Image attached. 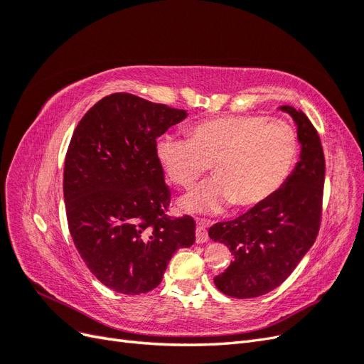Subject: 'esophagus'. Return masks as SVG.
<instances>
[{
    "label": "esophagus",
    "mask_w": 364,
    "mask_h": 364,
    "mask_svg": "<svg viewBox=\"0 0 364 364\" xmlns=\"http://www.w3.org/2000/svg\"><path fill=\"white\" fill-rule=\"evenodd\" d=\"M196 241H197V243H206V241H208L206 226L202 222L197 223V228H196Z\"/></svg>",
    "instance_id": "1"
}]
</instances>
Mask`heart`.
<instances>
[{"label": "heart", "mask_w": 364, "mask_h": 364, "mask_svg": "<svg viewBox=\"0 0 364 364\" xmlns=\"http://www.w3.org/2000/svg\"><path fill=\"white\" fill-rule=\"evenodd\" d=\"M156 159L168 179L190 188L213 165L214 181L186 196L191 213H218L262 205L277 194L294 167L297 139L279 119L228 115L203 119L188 129V141L162 136Z\"/></svg>", "instance_id": "b5f03b06"}]
</instances>
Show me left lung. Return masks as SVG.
<instances>
[{
	"label": "left lung",
	"mask_w": 364,
	"mask_h": 364,
	"mask_svg": "<svg viewBox=\"0 0 364 364\" xmlns=\"http://www.w3.org/2000/svg\"><path fill=\"white\" fill-rule=\"evenodd\" d=\"M296 123L299 162L282 188L243 215L209 228V238L234 255L214 278L215 287L237 299L272 291L287 279L314 245L322 220L325 156L311 121L293 106H281Z\"/></svg>",
	"instance_id": "1"
}]
</instances>
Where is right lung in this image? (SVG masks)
<instances>
[{
	"instance_id": "right-lung-1",
	"label": "right lung",
	"mask_w": 364,
	"mask_h": 364,
	"mask_svg": "<svg viewBox=\"0 0 364 364\" xmlns=\"http://www.w3.org/2000/svg\"><path fill=\"white\" fill-rule=\"evenodd\" d=\"M185 117L183 109L117 92L74 130L63 168L68 228L87 269L111 290L156 289L173 253L194 243L193 217L165 213L170 188L156 159V138Z\"/></svg>"
}]
</instances>
